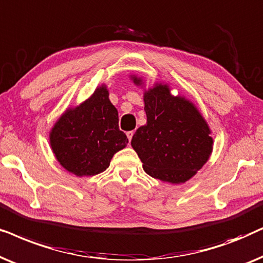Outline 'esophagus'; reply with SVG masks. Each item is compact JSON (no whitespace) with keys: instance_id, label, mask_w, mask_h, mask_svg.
Listing matches in <instances>:
<instances>
[{"instance_id":"34e87169","label":"esophagus","mask_w":263,"mask_h":263,"mask_svg":"<svg viewBox=\"0 0 263 263\" xmlns=\"http://www.w3.org/2000/svg\"><path fill=\"white\" fill-rule=\"evenodd\" d=\"M134 134H135L134 131H128V132H126V136H127V138H128V141H129V142H131L132 137H134Z\"/></svg>"}]
</instances>
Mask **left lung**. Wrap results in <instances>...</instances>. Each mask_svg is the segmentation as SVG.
Here are the masks:
<instances>
[{
	"label": "left lung",
	"mask_w": 263,
	"mask_h": 263,
	"mask_svg": "<svg viewBox=\"0 0 263 263\" xmlns=\"http://www.w3.org/2000/svg\"><path fill=\"white\" fill-rule=\"evenodd\" d=\"M129 78L137 86L144 85L142 77ZM171 91L167 83L144 91L146 124L136 131L131 145L146 174L164 183L183 184L209 160L214 141L197 107Z\"/></svg>",
	"instance_id": "left-lung-1"
}]
</instances>
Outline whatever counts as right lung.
<instances>
[{"instance_id": "add662e5", "label": "right lung", "mask_w": 263, "mask_h": 263, "mask_svg": "<svg viewBox=\"0 0 263 263\" xmlns=\"http://www.w3.org/2000/svg\"><path fill=\"white\" fill-rule=\"evenodd\" d=\"M50 148L58 162L77 177L102 173L111 157L127 145L119 129L118 110L109 100L107 85L78 106L67 108L49 132Z\"/></svg>"}]
</instances>
